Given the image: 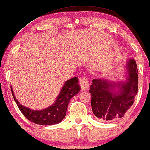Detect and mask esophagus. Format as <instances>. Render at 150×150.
I'll list each match as a JSON object with an SVG mask.
<instances>
[{"mask_svg": "<svg viewBox=\"0 0 150 150\" xmlns=\"http://www.w3.org/2000/svg\"><path fill=\"white\" fill-rule=\"evenodd\" d=\"M79 83L81 86V90L85 91L88 88V81L86 77H85L84 76H81L79 77Z\"/></svg>", "mask_w": 150, "mask_h": 150, "instance_id": "esophagus-1", "label": "esophagus"}]
</instances>
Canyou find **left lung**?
Listing matches in <instances>:
<instances>
[{"label": "left lung", "mask_w": 150, "mask_h": 150, "mask_svg": "<svg viewBox=\"0 0 150 150\" xmlns=\"http://www.w3.org/2000/svg\"><path fill=\"white\" fill-rule=\"evenodd\" d=\"M127 81L115 84L102 79H93L90 86L93 114L104 122L117 120L124 116L134 102L138 93V71L135 61L128 62ZM115 88L118 92H113Z\"/></svg>", "instance_id": "left-lung-1"}]
</instances>
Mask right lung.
<instances>
[{"label": "right lung", "instance_id": "right-lung-1", "mask_svg": "<svg viewBox=\"0 0 150 150\" xmlns=\"http://www.w3.org/2000/svg\"><path fill=\"white\" fill-rule=\"evenodd\" d=\"M78 78L76 77L66 81L53 105L40 111L32 110L20 105L15 98L11 87L12 96L18 109L28 120L40 125H52L58 124L65 117L70 100L78 93L81 87L78 84Z\"/></svg>", "mask_w": 150, "mask_h": 150}]
</instances>
